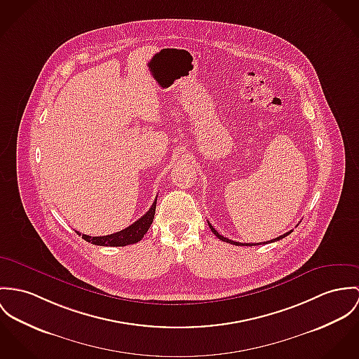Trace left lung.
<instances>
[{"label":"left lung","instance_id":"8db88e82","mask_svg":"<svg viewBox=\"0 0 359 359\" xmlns=\"http://www.w3.org/2000/svg\"><path fill=\"white\" fill-rule=\"evenodd\" d=\"M210 225V229L212 230V233L219 238V240H222V241H225V243H229V244H233V245H250V247H252V245H261V244H267V243H274V241H278V240H281V238H284V237H287L288 234H291V231H288V233H285V234H283V236H278L277 238H273V240H270V241H264V243H237V241H233V240H229L226 237H224L222 234H219L215 229L212 228V225L211 224H208Z\"/></svg>","mask_w":359,"mask_h":359}]
</instances>
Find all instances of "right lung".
I'll list each match as a JSON object with an SVG mask.
<instances>
[{
  "label": "right lung",
  "instance_id": "1",
  "mask_svg": "<svg viewBox=\"0 0 359 359\" xmlns=\"http://www.w3.org/2000/svg\"><path fill=\"white\" fill-rule=\"evenodd\" d=\"M156 200H158V197L155 198V201L151 205V208L148 210V212H145L138 221H135L129 228L108 234V236H100V237L82 234V238L95 245H104V247H125L129 244L138 243L154 222V217H155V211H156Z\"/></svg>",
  "mask_w": 359,
  "mask_h": 359
}]
</instances>
